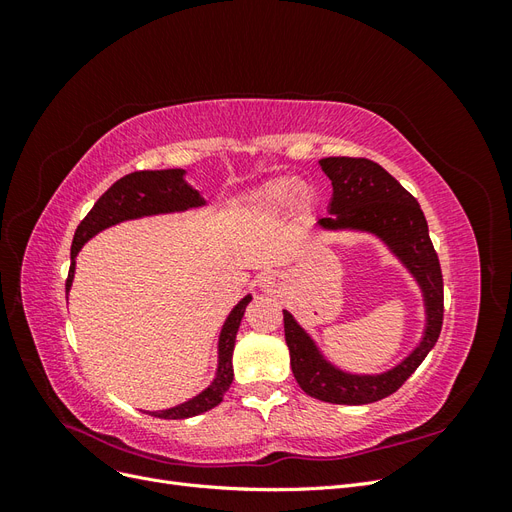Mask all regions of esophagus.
Returning a JSON list of instances; mask_svg holds the SVG:
<instances>
[{"instance_id": "34e87169", "label": "esophagus", "mask_w": 512, "mask_h": 512, "mask_svg": "<svg viewBox=\"0 0 512 512\" xmlns=\"http://www.w3.org/2000/svg\"><path fill=\"white\" fill-rule=\"evenodd\" d=\"M258 286H260L262 292H267V294L280 292V290H282V275H277V273H262L260 280H258Z\"/></svg>"}]
</instances>
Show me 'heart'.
I'll use <instances>...</instances> for the list:
<instances>
[{
	"label": "heart",
	"mask_w": 512,
	"mask_h": 512,
	"mask_svg": "<svg viewBox=\"0 0 512 512\" xmlns=\"http://www.w3.org/2000/svg\"><path fill=\"white\" fill-rule=\"evenodd\" d=\"M292 200L299 205H307L312 200V188L294 177H280L260 185L258 190L247 196V207L256 213H275L288 207Z\"/></svg>",
	"instance_id": "obj_1"
}]
</instances>
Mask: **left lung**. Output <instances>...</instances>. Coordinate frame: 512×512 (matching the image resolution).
I'll return each mask as SVG.
<instances>
[{
    "instance_id": "obj_1",
    "label": "left lung",
    "mask_w": 512,
    "mask_h": 512,
    "mask_svg": "<svg viewBox=\"0 0 512 512\" xmlns=\"http://www.w3.org/2000/svg\"><path fill=\"white\" fill-rule=\"evenodd\" d=\"M318 166L331 179L333 196L329 215L316 226L324 232H359L378 239L421 290L425 322L418 344L404 359L378 374H363L331 361L312 333L284 309L290 367L309 397L339 406L374 404L395 393L438 342L444 314L440 262L421 205L380 164L365 158H322Z\"/></svg>"
}]
</instances>
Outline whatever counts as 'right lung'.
<instances>
[{
  "mask_svg": "<svg viewBox=\"0 0 512 512\" xmlns=\"http://www.w3.org/2000/svg\"><path fill=\"white\" fill-rule=\"evenodd\" d=\"M207 200L203 198L198 190L185 181V170L183 168H166V170H138V173H130L115 181L111 188H108L94 205L85 220L79 224L72 239V250H70V273L66 282V294H70L72 282H74V271H76V256H79L81 247L94 239L98 232L117 226L121 222L130 220H143L153 218V215H168V213H183L190 209L205 207ZM252 301V294L247 292L245 297L230 309L226 316L220 337H218V365H215V374L211 382L205 386L203 391L196 393L194 397L181 401V404L149 412L151 416L158 418H190L198 416L211 408H215L224 399L226 391L232 384V350H235L237 342V331L241 318L245 314L247 303Z\"/></svg>",
  "mask_w": 512,
  "mask_h": 512,
  "instance_id": "right-lung-1",
  "label": "right lung"
}]
</instances>
